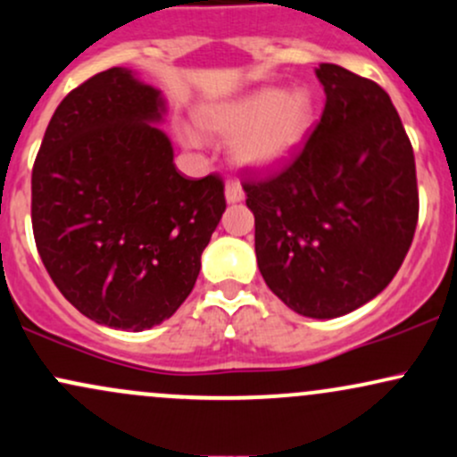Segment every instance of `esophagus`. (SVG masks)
Instances as JSON below:
<instances>
[{"label": "esophagus", "instance_id": "34e87169", "mask_svg": "<svg viewBox=\"0 0 457 457\" xmlns=\"http://www.w3.org/2000/svg\"><path fill=\"white\" fill-rule=\"evenodd\" d=\"M225 199H228V204L243 202V199H245L243 187H240L238 182H228V184H225Z\"/></svg>", "mask_w": 457, "mask_h": 457}]
</instances>
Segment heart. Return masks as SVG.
<instances>
[{
	"mask_svg": "<svg viewBox=\"0 0 457 457\" xmlns=\"http://www.w3.org/2000/svg\"><path fill=\"white\" fill-rule=\"evenodd\" d=\"M199 128L219 138H232V160L243 169L270 171L288 162L312 132L317 102L308 88L260 87L199 112ZM184 140L195 143L190 132Z\"/></svg>",
	"mask_w": 457,
	"mask_h": 457,
	"instance_id": "b5f03b06",
	"label": "heart"
}]
</instances>
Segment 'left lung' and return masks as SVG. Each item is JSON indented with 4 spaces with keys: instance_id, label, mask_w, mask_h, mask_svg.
I'll use <instances>...</instances> for the list:
<instances>
[{
    "instance_id": "1",
    "label": "left lung",
    "mask_w": 457,
    "mask_h": 457,
    "mask_svg": "<svg viewBox=\"0 0 457 457\" xmlns=\"http://www.w3.org/2000/svg\"><path fill=\"white\" fill-rule=\"evenodd\" d=\"M325 110L282 173L245 182L264 282L297 314L336 319L378 297L412 245V145L379 84L323 62Z\"/></svg>"
}]
</instances>
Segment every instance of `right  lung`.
<instances>
[{
  "mask_svg": "<svg viewBox=\"0 0 457 457\" xmlns=\"http://www.w3.org/2000/svg\"><path fill=\"white\" fill-rule=\"evenodd\" d=\"M167 102L112 67L60 102L32 169V228L49 278L99 325L173 317L225 212L219 175L184 178L158 128Z\"/></svg>",
  "mask_w": 457,
  "mask_h": 457,
  "instance_id": "1",
  "label": "right lung"
}]
</instances>
